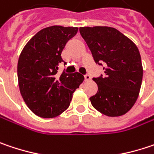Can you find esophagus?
Masks as SVG:
<instances>
[{"mask_svg": "<svg viewBox=\"0 0 154 154\" xmlns=\"http://www.w3.org/2000/svg\"><path fill=\"white\" fill-rule=\"evenodd\" d=\"M84 79H85V81H86V82H88V81H90V80H91V77H90V75L86 74V75H84Z\"/></svg>", "mask_w": 154, "mask_h": 154, "instance_id": "esophagus-1", "label": "esophagus"}]
</instances>
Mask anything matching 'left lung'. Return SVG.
Instances as JSON below:
<instances>
[{
	"label": "left lung",
	"instance_id": "obj_1",
	"mask_svg": "<svg viewBox=\"0 0 154 154\" xmlns=\"http://www.w3.org/2000/svg\"><path fill=\"white\" fill-rule=\"evenodd\" d=\"M80 33L95 63L104 65V75L93 78L98 91L89 98L108 116L125 115L137 101L143 66L137 45L119 30L108 26L81 27Z\"/></svg>",
	"mask_w": 154,
	"mask_h": 154
}]
</instances>
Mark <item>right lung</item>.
<instances>
[{"label": "right lung", "instance_id": "obj_1", "mask_svg": "<svg viewBox=\"0 0 154 154\" xmlns=\"http://www.w3.org/2000/svg\"><path fill=\"white\" fill-rule=\"evenodd\" d=\"M77 27L45 28L29 39L17 64L20 93L28 108L43 118L60 115L70 105L72 94L83 82L79 72L58 75L61 52Z\"/></svg>", "mask_w": 154, "mask_h": 154}]
</instances>
